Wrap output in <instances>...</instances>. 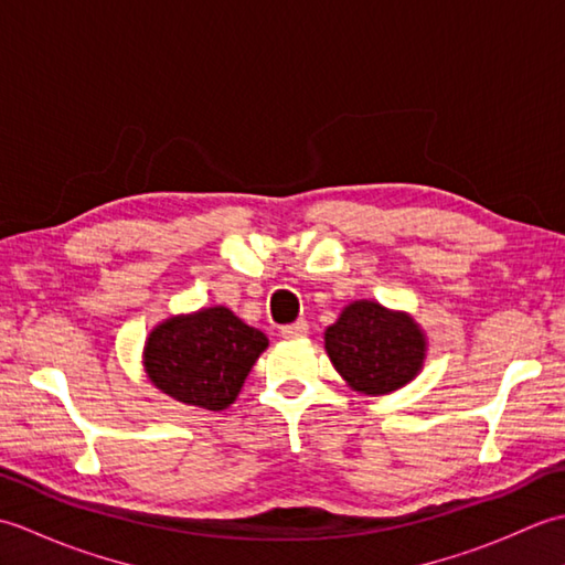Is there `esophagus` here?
Returning a JSON list of instances; mask_svg holds the SVG:
<instances>
[{
    "label": "esophagus",
    "mask_w": 565,
    "mask_h": 565,
    "mask_svg": "<svg viewBox=\"0 0 565 565\" xmlns=\"http://www.w3.org/2000/svg\"><path fill=\"white\" fill-rule=\"evenodd\" d=\"M308 334V322L306 320H296L291 326H284L281 328V338L284 340H301Z\"/></svg>",
    "instance_id": "esophagus-1"
}]
</instances>
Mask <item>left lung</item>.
I'll return each instance as SVG.
<instances>
[{"label":"left lung","mask_w":565,"mask_h":565,"mask_svg":"<svg viewBox=\"0 0 565 565\" xmlns=\"http://www.w3.org/2000/svg\"><path fill=\"white\" fill-rule=\"evenodd\" d=\"M326 352L352 391L388 395L423 371L427 334L405 310L362 298L326 330Z\"/></svg>","instance_id":"obj_1"}]
</instances>
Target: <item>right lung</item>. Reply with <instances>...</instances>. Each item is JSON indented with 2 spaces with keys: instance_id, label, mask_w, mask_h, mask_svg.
I'll use <instances>...</instances> for the list:
<instances>
[{
  "instance_id": "right-lung-1",
  "label": "right lung",
  "mask_w": 565,
  "mask_h": 565,
  "mask_svg": "<svg viewBox=\"0 0 565 565\" xmlns=\"http://www.w3.org/2000/svg\"><path fill=\"white\" fill-rule=\"evenodd\" d=\"M267 347L262 330L231 308L211 306L158 322L142 347V371L170 398L221 413L235 403Z\"/></svg>"
}]
</instances>
